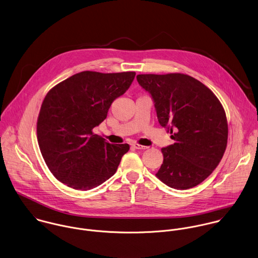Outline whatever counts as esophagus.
<instances>
[{"instance_id": "34e87169", "label": "esophagus", "mask_w": 258, "mask_h": 258, "mask_svg": "<svg viewBox=\"0 0 258 258\" xmlns=\"http://www.w3.org/2000/svg\"><path fill=\"white\" fill-rule=\"evenodd\" d=\"M136 150H147L148 149V147H145V146H141V145H138V144H135L134 146H133Z\"/></svg>"}]
</instances>
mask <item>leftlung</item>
I'll use <instances>...</instances> for the list:
<instances>
[{"label":"left lung","instance_id":"left-lung-1","mask_svg":"<svg viewBox=\"0 0 258 258\" xmlns=\"http://www.w3.org/2000/svg\"><path fill=\"white\" fill-rule=\"evenodd\" d=\"M152 97L158 122L172 134L173 145L161 149L156 176L175 189L203 182L218 165L227 145L225 111L203 83L183 74L138 75Z\"/></svg>","mask_w":258,"mask_h":258}]
</instances>
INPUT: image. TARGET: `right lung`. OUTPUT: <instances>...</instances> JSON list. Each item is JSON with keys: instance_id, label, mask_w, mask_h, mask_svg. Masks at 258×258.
Returning a JSON list of instances; mask_svg holds the SVG:
<instances>
[{"instance_id": "add662e5", "label": "right lung", "mask_w": 258, "mask_h": 258, "mask_svg": "<svg viewBox=\"0 0 258 258\" xmlns=\"http://www.w3.org/2000/svg\"><path fill=\"white\" fill-rule=\"evenodd\" d=\"M136 73L85 71L53 87L37 122L42 155L54 177L68 186L89 190L112 176L127 144L110 145L93 128L103 122L112 102L131 87Z\"/></svg>"}]
</instances>
